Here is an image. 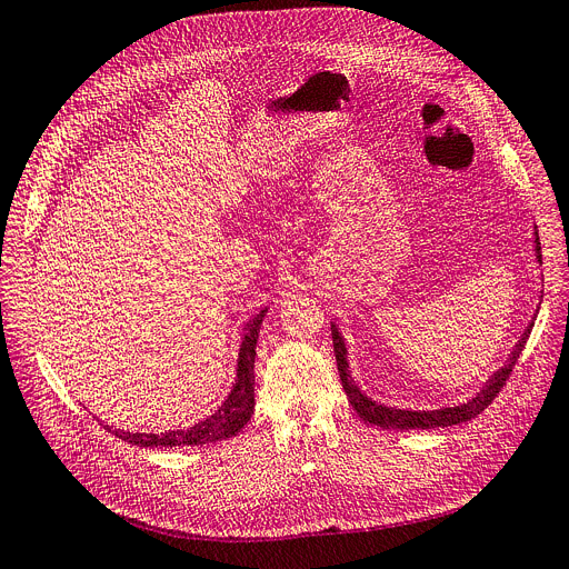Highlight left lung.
I'll list each match as a JSON object with an SVG mask.
<instances>
[{
	"label": "left lung",
	"instance_id": "1",
	"mask_svg": "<svg viewBox=\"0 0 569 569\" xmlns=\"http://www.w3.org/2000/svg\"><path fill=\"white\" fill-rule=\"evenodd\" d=\"M533 250H536V259L538 264H542V254H540V239L538 232H533ZM540 310V308H538ZM538 310L533 315V319L529 321L527 330L521 332V337L517 339V343L512 346L510 356L506 358L503 367H499L486 382L480 387L476 395L460 403V406H445V408H432V410H410V408H397V406H385L376 399H371L367 391L356 382L353 373H351V365H348V348L346 341L337 328L335 321H330V330H332V346H335V358H337V369H339V378L343 385V391L348 401H351L353 410L360 415L362 421L371 423V426H380V428H399V430H426V428H445V426H456V423H465L469 419H473L476 415L483 412L492 399L499 395V389L503 387V382L508 380L517 358L521 356L523 346H527V339L533 330Z\"/></svg>",
	"mask_w": 569,
	"mask_h": 569
}]
</instances>
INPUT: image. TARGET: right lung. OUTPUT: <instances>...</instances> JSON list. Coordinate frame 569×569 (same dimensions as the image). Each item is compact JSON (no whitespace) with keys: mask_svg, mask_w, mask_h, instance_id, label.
Instances as JSON below:
<instances>
[{"mask_svg":"<svg viewBox=\"0 0 569 569\" xmlns=\"http://www.w3.org/2000/svg\"><path fill=\"white\" fill-rule=\"evenodd\" d=\"M267 312L269 308L259 310L250 321L243 323L241 346L237 356V376H234L230 395L213 410V415L204 417L202 421L189 428L166 430V432H129V430L113 428V435H118L120 440L129 445L150 447V449L152 447H202V445H211L237 435L250 421V415L254 410V348H257L261 321H264Z\"/></svg>","mask_w":569,"mask_h":569,"instance_id":"add662e5","label":"right lung"}]
</instances>
